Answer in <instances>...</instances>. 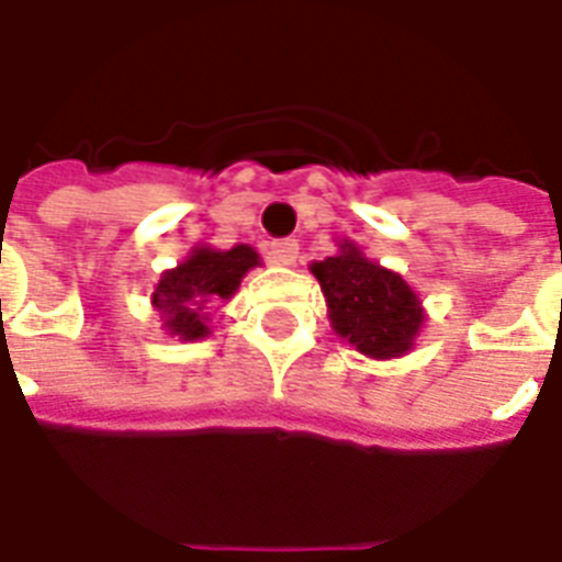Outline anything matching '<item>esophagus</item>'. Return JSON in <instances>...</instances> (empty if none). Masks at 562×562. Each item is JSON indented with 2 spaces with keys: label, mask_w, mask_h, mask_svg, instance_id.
Returning <instances> with one entry per match:
<instances>
[{
  "label": "esophagus",
  "mask_w": 562,
  "mask_h": 562,
  "mask_svg": "<svg viewBox=\"0 0 562 562\" xmlns=\"http://www.w3.org/2000/svg\"><path fill=\"white\" fill-rule=\"evenodd\" d=\"M297 254H300V245L294 241V238H285V241H273V245H271L273 265H285V268H291V265L297 262Z\"/></svg>",
  "instance_id": "esophagus-1"
}]
</instances>
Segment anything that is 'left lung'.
Instances as JSON below:
<instances>
[{"label":"left lung","instance_id":"obj_1","mask_svg":"<svg viewBox=\"0 0 562 562\" xmlns=\"http://www.w3.org/2000/svg\"><path fill=\"white\" fill-rule=\"evenodd\" d=\"M321 282L335 335L375 361L408 356L417 344L426 308L400 273L373 262L350 238L338 254L308 265Z\"/></svg>","mask_w":562,"mask_h":562}]
</instances>
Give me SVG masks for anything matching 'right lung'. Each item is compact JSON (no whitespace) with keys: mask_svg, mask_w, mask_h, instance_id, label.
I'll use <instances>...</instances> for the list:
<instances>
[{"mask_svg":"<svg viewBox=\"0 0 562 562\" xmlns=\"http://www.w3.org/2000/svg\"><path fill=\"white\" fill-rule=\"evenodd\" d=\"M262 265L250 245H236L229 250H215L198 245L178 268L162 271L154 285L151 306L160 312L162 329L180 341H201L210 329L212 303H227L238 291L247 271Z\"/></svg>","mask_w":562,"mask_h":562,"instance_id":"add662e5","label":"right lung"}]
</instances>
